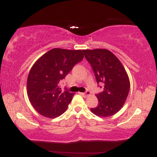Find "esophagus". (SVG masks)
I'll return each instance as SVG.
<instances>
[{
    "label": "esophagus",
    "mask_w": 157,
    "mask_h": 157,
    "mask_svg": "<svg viewBox=\"0 0 157 157\" xmlns=\"http://www.w3.org/2000/svg\"><path fill=\"white\" fill-rule=\"evenodd\" d=\"M81 94H82V95H83V96L84 97H87V96H89V95H90V92H89V91H86V92H84V93H80Z\"/></svg>",
    "instance_id": "34e87169"
}]
</instances>
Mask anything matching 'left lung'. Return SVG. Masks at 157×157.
<instances>
[{"mask_svg": "<svg viewBox=\"0 0 157 157\" xmlns=\"http://www.w3.org/2000/svg\"><path fill=\"white\" fill-rule=\"evenodd\" d=\"M83 52L92 67L97 84H104L103 91L96 94L98 105L91 111L102 117L112 116L122 109L128 95V74L120 60L109 50L97 48Z\"/></svg>", "mask_w": 157, "mask_h": 157, "instance_id": "8db88e82", "label": "left lung"}]
</instances>
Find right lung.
<instances>
[{
    "label": "right lung",
    "mask_w": 157,
    "mask_h": 157,
    "mask_svg": "<svg viewBox=\"0 0 157 157\" xmlns=\"http://www.w3.org/2000/svg\"><path fill=\"white\" fill-rule=\"evenodd\" d=\"M83 57L82 50L55 48L32 66L27 78V94L40 114L55 118L66 111L74 94L62 91L59 83Z\"/></svg>",
    "instance_id": "right-lung-1"
}]
</instances>
